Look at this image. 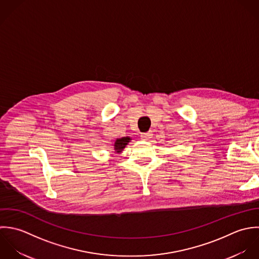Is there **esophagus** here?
I'll return each instance as SVG.
<instances>
[{"label": "esophagus", "instance_id": "1", "mask_svg": "<svg viewBox=\"0 0 259 259\" xmlns=\"http://www.w3.org/2000/svg\"><path fill=\"white\" fill-rule=\"evenodd\" d=\"M141 139L142 140H145V141H147V140H149L151 137H152V132L151 131H149V132H145V133H141Z\"/></svg>", "mask_w": 259, "mask_h": 259}]
</instances>
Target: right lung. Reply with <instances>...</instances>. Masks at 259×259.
Returning <instances> with one entry per match:
<instances>
[{"label":"right lung","instance_id":"obj_1","mask_svg":"<svg viewBox=\"0 0 259 259\" xmlns=\"http://www.w3.org/2000/svg\"><path fill=\"white\" fill-rule=\"evenodd\" d=\"M131 139L129 137H123L121 139H117L115 141V144H114V149L116 150L117 153H120L124 148L125 146L128 144V142L130 141Z\"/></svg>","mask_w":259,"mask_h":259}]
</instances>
